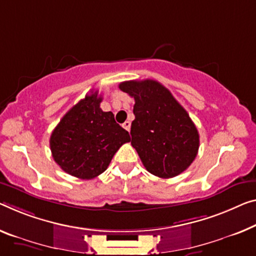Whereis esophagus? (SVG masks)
<instances>
[{"label": "esophagus", "mask_w": 256, "mask_h": 256, "mask_svg": "<svg viewBox=\"0 0 256 256\" xmlns=\"http://www.w3.org/2000/svg\"><path fill=\"white\" fill-rule=\"evenodd\" d=\"M130 122H129V121H126V122L122 124V127L126 129V130H130Z\"/></svg>", "instance_id": "1"}]
</instances>
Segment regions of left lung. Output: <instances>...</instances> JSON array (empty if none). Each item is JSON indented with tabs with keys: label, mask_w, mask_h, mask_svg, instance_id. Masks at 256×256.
I'll return each instance as SVG.
<instances>
[{
	"label": "left lung",
	"mask_w": 256,
	"mask_h": 256,
	"mask_svg": "<svg viewBox=\"0 0 256 256\" xmlns=\"http://www.w3.org/2000/svg\"><path fill=\"white\" fill-rule=\"evenodd\" d=\"M119 88L135 100L132 145L146 170L161 178L183 172L199 148L198 130L183 106L154 80L124 81Z\"/></svg>",
	"instance_id": "left-lung-1"
}]
</instances>
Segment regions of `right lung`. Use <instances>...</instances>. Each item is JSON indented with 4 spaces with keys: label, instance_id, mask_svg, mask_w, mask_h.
Segmentation results:
<instances>
[{
    "label": "right lung",
    "instance_id": "obj_1",
    "mask_svg": "<svg viewBox=\"0 0 256 256\" xmlns=\"http://www.w3.org/2000/svg\"><path fill=\"white\" fill-rule=\"evenodd\" d=\"M98 90L86 95L62 118L50 136L52 158L68 174L92 180L106 170L120 146L130 140L112 112L100 108Z\"/></svg>",
    "mask_w": 256,
    "mask_h": 256
}]
</instances>
